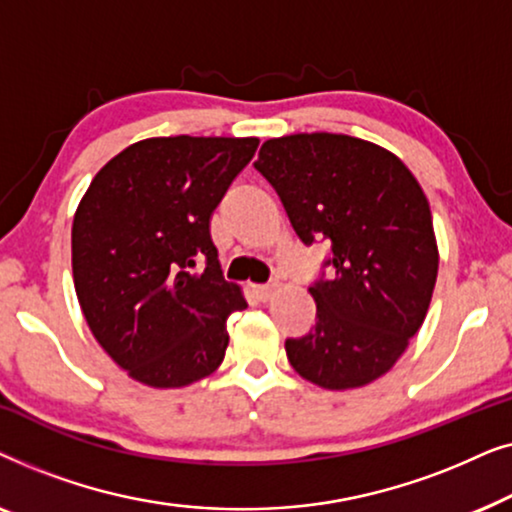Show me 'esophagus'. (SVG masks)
<instances>
[{
	"label": "esophagus",
	"mask_w": 512,
	"mask_h": 512,
	"mask_svg": "<svg viewBox=\"0 0 512 512\" xmlns=\"http://www.w3.org/2000/svg\"><path fill=\"white\" fill-rule=\"evenodd\" d=\"M254 291H256L258 300H263V303H268V300H270L272 296H275L277 282H272V284H258V286H254Z\"/></svg>",
	"instance_id": "34e87169"
}]
</instances>
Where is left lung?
I'll return each instance as SVG.
<instances>
[{"label":"left lung","mask_w":512,"mask_h":512,"mask_svg":"<svg viewBox=\"0 0 512 512\" xmlns=\"http://www.w3.org/2000/svg\"><path fill=\"white\" fill-rule=\"evenodd\" d=\"M300 242L331 244L310 286L317 324L286 340L305 380L354 389L377 380L424 324L438 275L429 200L382 146L331 132L268 139L254 163Z\"/></svg>","instance_id":"1"}]
</instances>
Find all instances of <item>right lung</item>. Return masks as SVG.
I'll use <instances>...</instances> for the list:
<instances>
[{
    "label": "right lung",
    "mask_w": 512,
    "mask_h": 512,
    "mask_svg": "<svg viewBox=\"0 0 512 512\" xmlns=\"http://www.w3.org/2000/svg\"><path fill=\"white\" fill-rule=\"evenodd\" d=\"M256 149V137H153L90 181L72 226L76 296L137 382L186 387L221 366L226 319L247 300L221 275L209 219Z\"/></svg>",
    "instance_id": "1"
}]
</instances>
